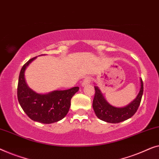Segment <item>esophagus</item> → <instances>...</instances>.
<instances>
[{"label": "esophagus", "mask_w": 159, "mask_h": 159, "mask_svg": "<svg viewBox=\"0 0 159 159\" xmlns=\"http://www.w3.org/2000/svg\"><path fill=\"white\" fill-rule=\"evenodd\" d=\"M91 79L90 77H89V76L86 77L84 80H82L81 86H88V85L91 83Z\"/></svg>", "instance_id": "1"}]
</instances>
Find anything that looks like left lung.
<instances>
[{
	"label": "left lung",
	"instance_id": "1",
	"mask_svg": "<svg viewBox=\"0 0 159 159\" xmlns=\"http://www.w3.org/2000/svg\"><path fill=\"white\" fill-rule=\"evenodd\" d=\"M140 92L136 99L127 106L122 108H117L109 104L104 99L99 88L94 86L95 95L93 100V108L97 117L109 123H119L133 117L140 106L143 93V83L142 79H140Z\"/></svg>",
	"mask_w": 159,
	"mask_h": 159
}]
</instances>
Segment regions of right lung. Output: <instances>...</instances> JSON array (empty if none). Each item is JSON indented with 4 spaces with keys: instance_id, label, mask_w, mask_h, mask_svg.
<instances>
[{
    "instance_id": "add662e5",
    "label": "right lung",
    "mask_w": 159,
    "mask_h": 159,
    "mask_svg": "<svg viewBox=\"0 0 159 159\" xmlns=\"http://www.w3.org/2000/svg\"><path fill=\"white\" fill-rule=\"evenodd\" d=\"M37 57L26 62L20 71L17 87V97L21 108L30 119L44 124L61 120L68 114L70 99L79 90L78 86L68 90L55 91L48 94H39L30 89L24 79V71Z\"/></svg>"
}]
</instances>
